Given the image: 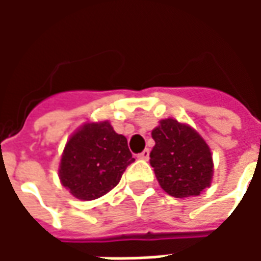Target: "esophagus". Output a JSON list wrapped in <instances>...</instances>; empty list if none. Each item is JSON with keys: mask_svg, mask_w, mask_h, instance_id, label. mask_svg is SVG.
<instances>
[{"mask_svg": "<svg viewBox=\"0 0 261 261\" xmlns=\"http://www.w3.org/2000/svg\"><path fill=\"white\" fill-rule=\"evenodd\" d=\"M138 158H140V159H148V158H149V149H144L141 153H138Z\"/></svg>", "mask_w": 261, "mask_h": 261, "instance_id": "obj_1", "label": "esophagus"}]
</instances>
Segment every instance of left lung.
I'll return each mask as SVG.
<instances>
[{
	"instance_id": "left-lung-1",
	"label": "left lung",
	"mask_w": 261,
	"mask_h": 261,
	"mask_svg": "<svg viewBox=\"0 0 261 261\" xmlns=\"http://www.w3.org/2000/svg\"><path fill=\"white\" fill-rule=\"evenodd\" d=\"M155 147L149 162L159 185L176 198L198 196L211 185L213 155L196 130L165 119L152 130Z\"/></svg>"
}]
</instances>
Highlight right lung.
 I'll return each mask as SVG.
<instances>
[{
	"instance_id": "right-lung-1",
	"label": "right lung",
	"mask_w": 261,
	"mask_h": 261,
	"mask_svg": "<svg viewBox=\"0 0 261 261\" xmlns=\"http://www.w3.org/2000/svg\"><path fill=\"white\" fill-rule=\"evenodd\" d=\"M127 138L109 121L86 123L69 138L60 164L63 186L80 200H95L119 185L133 164Z\"/></svg>"
}]
</instances>
